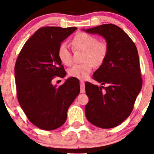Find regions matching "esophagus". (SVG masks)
<instances>
[{"mask_svg":"<svg viewBox=\"0 0 154 154\" xmlns=\"http://www.w3.org/2000/svg\"><path fill=\"white\" fill-rule=\"evenodd\" d=\"M80 92L85 93V82L82 80L80 81Z\"/></svg>","mask_w":154,"mask_h":154,"instance_id":"obj_1","label":"esophagus"}]
</instances>
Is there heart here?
Instances as JSON below:
<instances>
[{"label":"heart","mask_w":154,"mask_h":154,"mask_svg":"<svg viewBox=\"0 0 154 154\" xmlns=\"http://www.w3.org/2000/svg\"><path fill=\"white\" fill-rule=\"evenodd\" d=\"M75 50L85 51L82 63L74 65L69 70L70 76L83 80L91 72L94 65L100 67L105 61L108 52L106 43L98 42L96 37L86 32H79L75 35L72 42ZM57 55L62 63L70 65L72 63V55L66 43H61L57 50Z\"/></svg>","instance_id":"b5f03b06"}]
</instances>
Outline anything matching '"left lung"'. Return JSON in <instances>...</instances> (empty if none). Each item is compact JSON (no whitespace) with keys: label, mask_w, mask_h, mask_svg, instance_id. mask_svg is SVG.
I'll return each instance as SVG.
<instances>
[{"label":"left lung","mask_w":154,"mask_h":154,"mask_svg":"<svg viewBox=\"0 0 154 154\" xmlns=\"http://www.w3.org/2000/svg\"><path fill=\"white\" fill-rule=\"evenodd\" d=\"M82 30L102 36L108 46L106 59L93 75L102 85L85 82L89 97L85 115L95 126L115 128L129 117L142 87L137 48L130 37L115 24Z\"/></svg>","instance_id":"1"}]
</instances>
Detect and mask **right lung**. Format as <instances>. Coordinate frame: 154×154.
Here are the masks:
<instances>
[{"instance_id":"right-lung-1","label":"right lung","mask_w":154,"mask_h":154,"mask_svg":"<svg viewBox=\"0 0 154 154\" xmlns=\"http://www.w3.org/2000/svg\"><path fill=\"white\" fill-rule=\"evenodd\" d=\"M76 27L40 28L25 43L15 65L17 100L32 124L53 130L64 124L67 110L80 93L79 79H67L53 85L54 76L66 75L57 55L62 42Z\"/></svg>"}]
</instances>
